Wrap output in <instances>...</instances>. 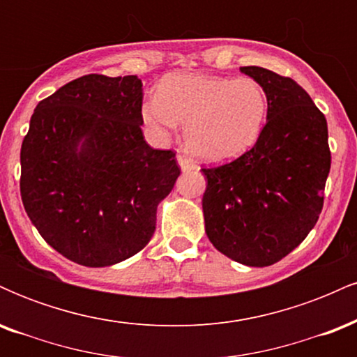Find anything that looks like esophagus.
Wrapping results in <instances>:
<instances>
[{
  "mask_svg": "<svg viewBox=\"0 0 357 357\" xmlns=\"http://www.w3.org/2000/svg\"><path fill=\"white\" fill-rule=\"evenodd\" d=\"M176 161H178V165H179V167H181L183 173H191V171L198 169V166H196L190 158H186V155L179 154L178 158H176Z\"/></svg>",
  "mask_w": 357,
  "mask_h": 357,
  "instance_id": "34e87169",
  "label": "esophagus"
}]
</instances>
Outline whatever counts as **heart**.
I'll list each match as a JSON object with an SVG mask.
<instances>
[{"instance_id":"1","label":"heart","mask_w":357,"mask_h":357,"mask_svg":"<svg viewBox=\"0 0 357 357\" xmlns=\"http://www.w3.org/2000/svg\"><path fill=\"white\" fill-rule=\"evenodd\" d=\"M144 124L158 136H169L184 124V141L196 158L227 162L252 149L264 132L268 97L252 77L173 73L158 96L142 102Z\"/></svg>"}]
</instances>
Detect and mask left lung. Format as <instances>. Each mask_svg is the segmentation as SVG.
<instances>
[{
    "label": "left lung",
    "instance_id": "left-lung-1",
    "mask_svg": "<svg viewBox=\"0 0 357 357\" xmlns=\"http://www.w3.org/2000/svg\"><path fill=\"white\" fill-rule=\"evenodd\" d=\"M240 72L264 85L267 124L238 159L202 169L204 231L231 260L268 267L297 248L321 215L331 169L327 121L296 80L261 67Z\"/></svg>",
    "mask_w": 357,
    "mask_h": 357
}]
</instances>
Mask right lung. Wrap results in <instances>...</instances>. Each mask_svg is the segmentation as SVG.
I'll return each instance as SVG.
<instances>
[{
  "mask_svg": "<svg viewBox=\"0 0 357 357\" xmlns=\"http://www.w3.org/2000/svg\"><path fill=\"white\" fill-rule=\"evenodd\" d=\"M137 75L90 73L36 105L20 191L42 238L84 267H109L149 243L179 167L142 136Z\"/></svg>",
  "mask_w": 357,
  "mask_h": 357,
  "instance_id": "add662e5",
  "label": "right lung"
}]
</instances>
